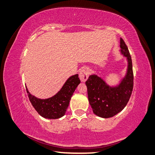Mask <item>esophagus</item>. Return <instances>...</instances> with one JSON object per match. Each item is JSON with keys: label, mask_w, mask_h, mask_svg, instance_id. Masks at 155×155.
<instances>
[{"label": "esophagus", "mask_w": 155, "mask_h": 155, "mask_svg": "<svg viewBox=\"0 0 155 155\" xmlns=\"http://www.w3.org/2000/svg\"><path fill=\"white\" fill-rule=\"evenodd\" d=\"M89 71L87 68L84 67L80 69L79 71V78L81 81H86L89 77Z\"/></svg>", "instance_id": "obj_1"}]
</instances>
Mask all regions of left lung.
<instances>
[{
	"instance_id": "left-lung-1",
	"label": "left lung",
	"mask_w": 155,
	"mask_h": 155,
	"mask_svg": "<svg viewBox=\"0 0 155 155\" xmlns=\"http://www.w3.org/2000/svg\"><path fill=\"white\" fill-rule=\"evenodd\" d=\"M121 52L128 60V71L120 85L111 88L101 78L89 76L86 81L88 99L94 113L103 118H109L117 114L126 107L134 87V74L131 55L124 40L120 38Z\"/></svg>"
}]
</instances>
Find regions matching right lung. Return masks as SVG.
Here are the masks:
<instances>
[{
  "label": "right lung",
  "mask_w": 155,
  "mask_h": 155,
  "mask_svg": "<svg viewBox=\"0 0 155 155\" xmlns=\"http://www.w3.org/2000/svg\"><path fill=\"white\" fill-rule=\"evenodd\" d=\"M80 82L78 74L71 76L56 95L46 99L35 97L27 89L26 91L31 104L41 116L46 119H58L65 114L73 93Z\"/></svg>",
  "instance_id": "1"
}]
</instances>
